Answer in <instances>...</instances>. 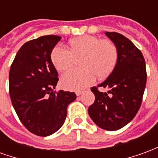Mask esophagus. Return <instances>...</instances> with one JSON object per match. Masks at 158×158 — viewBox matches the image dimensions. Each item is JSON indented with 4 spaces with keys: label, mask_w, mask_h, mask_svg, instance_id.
<instances>
[{
    "label": "esophagus",
    "mask_w": 158,
    "mask_h": 158,
    "mask_svg": "<svg viewBox=\"0 0 158 158\" xmlns=\"http://www.w3.org/2000/svg\"><path fill=\"white\" fill-rule=\"evenodd\" d=\"M83 93V91H80V90H78V91H76V96H80L81 94Z\"/></svg>",
    "instance_id": "esophagus-1"
}]
</instances>
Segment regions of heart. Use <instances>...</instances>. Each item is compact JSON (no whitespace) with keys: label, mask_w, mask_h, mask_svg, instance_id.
Segmentation results:
<instances>
[{"label":"heart","mask_w":158,"mask_h":158,"mask_svg":"<svg viewBox=\"0 0 158 158\" xmlns=\"http://www.w3.org/2000/svg\"><path fill=\"white\" fill-rule=\"evenodd\" d=\"M69 50L56 46L51 52V61L59 72L72 68L79 59L80 69H73L61 78L62 88L79 90L90 85L96 79H102L113 72L118 60L116 45L110 40L92 35H83L69 40Z\"/></svg>","instance_id":"heart-1"}]
</instances>
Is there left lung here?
<instances>
[{
    "instance_id": "left-lung-1",
    "label": "left lung",
    "mask_w": 158,
    "mask_h": 158,
    "mask_svg": "<svg viewBox=\"0 0 158 158\" xmlns=\"http://www.w3.org/2000/svg\"><path fill=\"white\" fill-rule=\"evenodd\" d=\"M116 45L118 60L115 69L98 87L91 91L95 102L89 106L90 118L101 129L118 130L128 124L139 111L146 84V62L142 53L125 36L116 32L105 33Z\"/></svg>"
}]
</instances>
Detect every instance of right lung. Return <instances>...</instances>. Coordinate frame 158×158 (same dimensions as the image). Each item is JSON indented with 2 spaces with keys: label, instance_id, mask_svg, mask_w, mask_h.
<instances>
[{
  "label": "right lung",
  "instance_id": "obj_1",
  "mask_svg": "<svg viewBox=\"0 0 158 158\" xmlns=\"http://www.w3.org/2000/svg\"><path fill=\"white\" fill-rule=\"evenodd\" d=\"M60 40L52 35L26 42L9 72L12 106L26 129L36 135L56 132L65 122L69 103L76 99L74 92L54 91L58 73L51 61V52Z\"/></svg>",
  "mask_w": 158,
  "mask_h": 158
}]
</instances>
